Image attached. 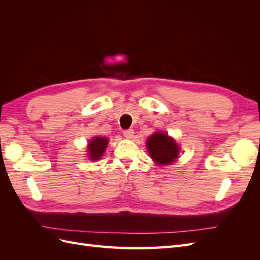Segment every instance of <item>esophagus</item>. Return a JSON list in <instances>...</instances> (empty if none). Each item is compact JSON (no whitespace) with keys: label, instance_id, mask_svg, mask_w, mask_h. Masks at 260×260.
Listing matches in <instances>:
<instances>
[{"label":"esophagus","instance_id":"1","mask_svg":"<svg viewBox=\"0 0 260 260\" xmlns=\"http://www.w3.org/2000/svg\"><path fill=\"white\" fill-rule=\"evenodd\" d=\"M133 135H135V131H133L132 129H127V130H123V136L125 138L128 139H131L133 137Z\"/></svg>","mask_w":260,"mask_h":260}]
</instances>
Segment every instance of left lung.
<instances>
[{
	"mask_svg": "<svg viewBox=\"0 0 260 260\" xmlns=\"http://www.w3.org/2000/svg\"><path fill=\"white\" fill-rule=\"evenodd\" d=\"M148 153L159 165L174 162L179 155V146L176 141L161 132H156L146 141Z\"/></svg>",
	"mask_w": 260,
	"mask_h": 260,
	"instance_id": "obj_1",
	"label": "left lung"
}]
</instances>
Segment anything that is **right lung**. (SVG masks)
<instances>
[{
  "instance_id": "right-lung-1",
  "label": "right lung",
  "mask_w": 260,
  "mask_h": 260,
  "mask_svg": "<svg viewBox=\"0 0 260 260\" xmlns=\"http://www.w3.org/2000/svg\"><path fill=\"white\" fill-rule=\"evenodd\" d=\"M108 140L106 138H102V137H96L93 138L88 146V152H89V157L92 160H96L100 159L102 155L104 154L105 148L107 146Z\"/></svg>"
}]
</instances>
